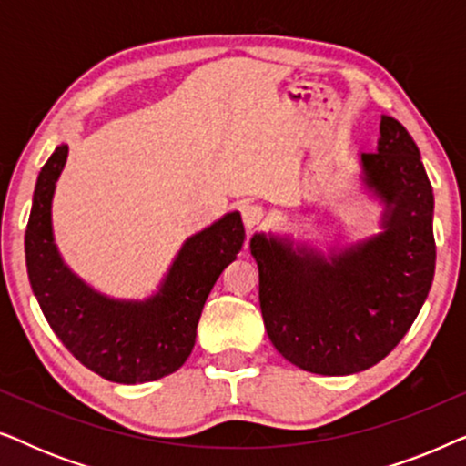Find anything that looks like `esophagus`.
<instances>
[{
	"mask_svg": "<svg viewBox=\"0 0 466 466\" xmlns=\"http://www.w3.org/2000/svg\"><path fill=\"white\" fill-rule=\"evenodd\" d=\"M263 218H265L263 208H258V206L241 208V220H244V227L248 228V231H254V228L263 222Z\"/></svg>",
	"mask_w": 466,
	"mask_h": 466,
	"instance_id": "1",
	"label": "esophagus"
}]
</instances>
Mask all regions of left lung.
<instances>
[{"instance_id":"left-lung-1","label":"left lung","mask_w":466,"mask_h":466,"mask_svg":"<svg viewBox=\"0 0 466 466\" xmlns=\"http://www.w3.org/2000/svg\"><path fill=\"white\" fill-rule=\"evenodd\" d=\"M362 182L384 203L381 233L322 254L254 233L258 301L279 354L318 375H352L397 348L435 276L432 187L399 120L381 116L378 150L360 155Z\"/></svg>"}]
</instances>
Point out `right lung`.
Wrapping results in <instances>:
<instances>
[{
	"label": "right lung",
	"mask_w": 466,
	"mask_h": 466,
	"mask_svg": "<svg viewBox=\"0 0 466 466\" xmlns=\"http://www.w3.org/2000/svg\"><path fill=\"white\" fill-rule=\"evenodd\" d=\"M66 161L67 144L56 146L35 182L25 231L34 295L55 335L91 371L116 384L161 380L193 352L209 290L244 246L241 216L228 212L184 241L158 292L146 301H118L82 282L55 246L50 208Z\"/></svg>",
	"instance_id": "add662e5"
}]
</instances>
